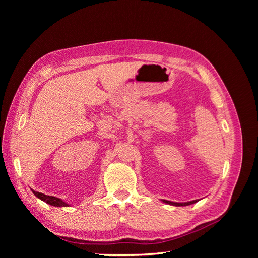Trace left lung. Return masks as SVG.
I'll return each mask as SVG.
<instances>
[{
    "instance_id": "8db88e82",
    "label": "left lung",
    "mask_w": 258,
    "mask_h": 258,
    "mask_svg": "<svg viewBox=\"0 0 258 258\" xmlns=\"http://www.w3.org/2000/svg\"><path fill=\"white\" fill-rule=\"evenodd\" d=\"M163 202H166L168 205H172V206H176V207H184V206H189L192 204H196L198 200H192V201H188V202H172V201H168V200H162Z\"/></svg>"
}]
</instances>
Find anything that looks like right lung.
<instances>
[{
  "label": "right lung",
  "instance_id": "obj_1",
  "mask_svg": "<svg viewBox=\"0 0 258 258\" xmlns=\"http://www.w3.org/2000/svg\"><path fill=\"white\" fill-rule=\"evenodd\" d=\"M33 194L35 195V196L37 198H40L41 200L45 201L46 204H48L50 206H53V207H69L68 204H66V202L63 200H61L57 197H53V196H47V195H44L42 192H38V191H34L32 190Z\"/></svg>",
  "mask_w": 258,
  "mask_h": 258
}]
</instances>
